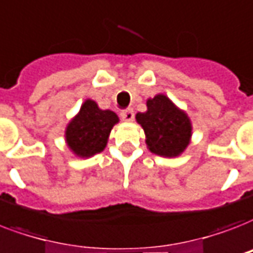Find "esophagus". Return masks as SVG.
I'll list each match as a JSON object with an SVG mask.
<instances>
[{
  "mask_svg": "<svg viewBox=\"0 0 253 253\" xmlns=\"http://www.w3.org/2000/svg\"><path fill=\"white\" fill-rule=\"evenodd\" d=\"M121 118H122L125 122H131V121L134 119V110H122V111H121Z\"/></svg>",
  "mask_w": 253,
  "mask_h": 253,
  "instance_id": "esophagus-1",
  "label": "esophagus"
}]
</instances>
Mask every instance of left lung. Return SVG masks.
I'll use <instances>...</instances> for the list:
<instances>
[{
  "instance_id": "left-lung-1",
  "label": "left lung",
  "mask_w": 253,
  "mask_h": 253,
  "mask_svg": "<svg viewBox=\"0 0 253 253\" xmlns=\"http://www.w3.org/2000/svg\"><path fill=\"white\" fill-rule=\"evenodd\" d=\"M135 118L143 127L148 150L157 155L178 157L190 144L192 126L188 115L163 94L147 99V111Z\"/></svg>"
}]
</instances>
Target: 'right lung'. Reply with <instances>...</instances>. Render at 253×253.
I'll list each match as a JSON object with an SVG mask.
<instances>
[{"mask_svg": "<svg viewBox=\"0 0 253 253\" xmlns=\"http://www.w3.org/2000/svg\"><path fill=\"white\" fill-rule=\"evenodd\" d=\"M118 122V115L114 111L101 110L95 102L87 99L67 125V146L77 157H92L105 150L110 131Z\"/></svg>", "mask_w": 253, "mask_h": 253, "instance_id": "right-lung-1", "label": "right lung"}]
</instances>
